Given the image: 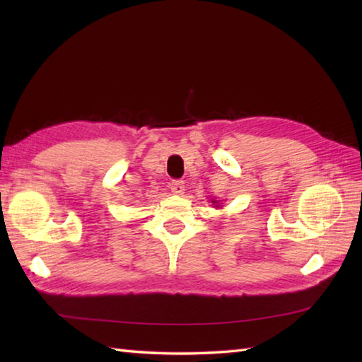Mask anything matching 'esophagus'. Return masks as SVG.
<instances>
[{
  "label": "esophagus",
  "mask_w": 362,
  "mask_h": 362,
  "mask_svg": "<svg viewBox=\"0 0 362 362\" xmlns=\"http://www.w3.org/2000/svg\"><path fill=\"white\" fill-rule=\"evenodd\" d=\"M171 193L173 194H177V196H182L183 193H185V183H183V180H174L171 182Z\"/></svg>",
  "instance_id": "esophagus-1"
}]
</instances>
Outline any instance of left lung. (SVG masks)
Instances as JSON below:
<instances>
[{
  "instance_id": "obj_1",
  "label": "left lung",
  "mask_w": 362,
  "mask_h": 362,
  "mask_svg": "<svg viewBox=\"0 0 362 362\" xmlns=\"http://www.w3.org/2000/svg\"><path fill=\"white\" fill-rule=\"evenodd\" d=\"M211 204H213L214 209H221V206H222V205H219V201H216V199H211Z\"/></svg>"
}]
</instances>
